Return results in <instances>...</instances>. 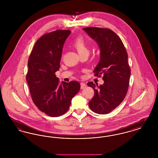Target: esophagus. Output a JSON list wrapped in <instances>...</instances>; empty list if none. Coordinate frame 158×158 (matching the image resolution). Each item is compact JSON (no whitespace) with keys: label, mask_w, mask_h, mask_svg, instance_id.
I'll list each match as a JSON object with an SVG mask.
<instances>
[{"label":"esophagus","mask_w":158,"mask_h":158,"mask_svg":"<svg viewBox=\"0 0 158 158\" xmlns=\"http://www.w3.org/2000/svg\"><path fill=\"white\" fill-rule=\"evenodd\" d=\"M86 86V84L85 83L81 82V88L82 89L83 88H85Z\"/></svg>","instance_id":"obj_1"}]
</instances>
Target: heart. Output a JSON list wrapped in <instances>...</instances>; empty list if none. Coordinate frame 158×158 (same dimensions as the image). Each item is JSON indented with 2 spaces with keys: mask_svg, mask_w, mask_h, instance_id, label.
I'll list each match as a JSON object with an SVG mask.
<instances>
[{
  "mask_svg": "<svg viewBox=\"0 0 158 158\" xmlns=\"http://www.w3.org/2000/svg\"><path fill=\"white\" fill-rule=\"evenodd\" d=\"M73 45L79 54L80 56H82L85 54L89 53V49L87 45L84 38L82 37H78L76 38L73 43Z\"/></svg>",
  "mask_w": 158,
  "mask_h": 158,
  "instance_id": "obj_1",
  "label": "heart"
}]
</instances>
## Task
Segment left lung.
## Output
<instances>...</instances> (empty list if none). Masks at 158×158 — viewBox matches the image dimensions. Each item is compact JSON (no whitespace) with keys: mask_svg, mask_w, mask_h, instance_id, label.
Returning a JSON list of instances; mask_svg holds the SVG:
<instances>
[{"mask_svg":"<svg viewBox=\"0 0 158 158\" xmlns=\"http://www.w3.org/2000/svg\"><path fill=\"white\" fill-rule=\"evenodd\" d=\"M83 30L99 47L100 61L94 70L95 76L103 74V85H87L94 90V96L89 102L90 110L99 114L111 112L123 102L129 85L131 70L128 54L120 38L108 28L87 27Z\"/></svg>","mask_w":158,"mask_h":158,"instance_id":"obj_1","label":"left lung"}]
</instances>
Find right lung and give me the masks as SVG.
<instances>
[{"mask_svg": "<svg viewBox=\"0 0 158 158\" xmlns=\"http://www.w3.org/2000/svg\"><path fill=\"white\" fill-rule=\"evenodd\" d=\"M71 31H54L45 34L36 41L28 61L26 79L34 104L50 117L66 113L72 98L79 92L77 81L62 82L55 73L59 70L63 46Z\"/></svg>", "mask_w": 158, "mask_h": 158, "instance_id": "add662e5", "label": "right lung"}]
</instances>
